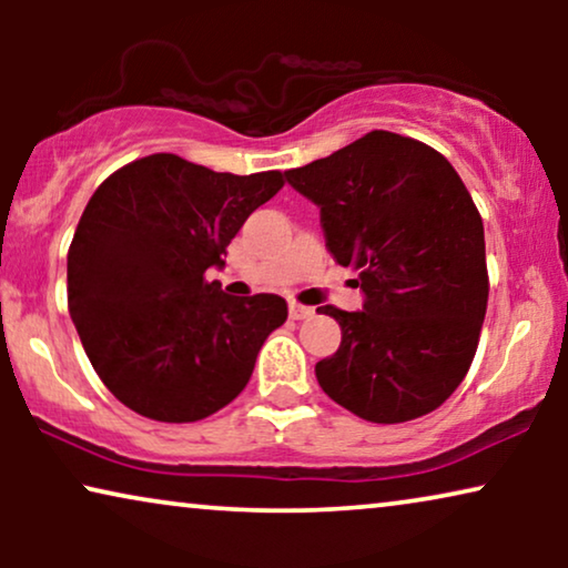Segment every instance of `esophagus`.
I'll return each mask as SVG.
<instances>
[{"instance_id":"esophagus-1","label":"esophagus","mask_w":568,"mask_h":568,"mask_svg":"<svg viewBox=\"0 0 568 568\" xmlns=\"http://www.w3.org/2000/svg\"><path fill=\"white\" fill-rule=\"evenodd\" d=\"M315 310L307 307V305H300V302H292L290 305V317L292 321H307V317H313Z\"/></svg>"}]
</instances>
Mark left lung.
Listing matches in <instances>:
<instances>
[{
  "label": "left lung",
  "instance_id": "obj_1",
  "mask_svg": "<svg viewBox=\"0 0 568 568\" xmlns=\"http://www.w3.org/2000/svg\"><path fill=\"white\" fill-rule=\"evenodd\" d=\"M284 178L364 294L359 313L317 307L341 325L317 383L375 424L432 414L468 375L488 302L484 222L460 175L416 139L369 131Z\"/></svg>",
  "mask_w": 568,
  "mask_h": 568
}]
</instances>
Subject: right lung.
<instances>
[{"instance_id": "add662e5", "label": "right lung", "mask_w": 568, "mask_h": 568, "mask_svg": "<svg viewBox=\"0 0 568 568\" xmlns=\"http://www.w3.org/2000/svg\"><path fill=\"white\" fill-rule=\"evenodd\" d=\"M282 185L278 170L214 173L160 152L92 193L67 255L69 315L123 406L185 424L243 393L286 302L232 297L204 274L224 268L230 240Z\"/></svg>"}]
</instances>
